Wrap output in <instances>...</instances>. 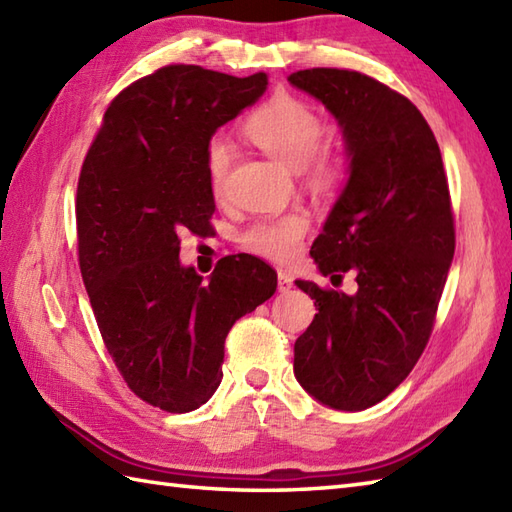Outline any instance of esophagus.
Segmentation results:
<instances>
[{"label": "esophagus", "instance_id": "34e87169", "mask_svg": "<svg viewBox=\"0 0 512 512\" xmlns=\"http://www.w3.org/2000/svg\"><path fill=\"white\" fill-rule=\"evenodd\" d=\"M292 286H295V281H292V275L286 273V270H279V273H277V288H279V292H290Z\"/></svg>", "mask_w": 512, "mask_h": 512}]
</instances>
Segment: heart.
Listing matches in <instances>:
<instances>
[{
  "instance_id": "obj_1",
  "label": "heart",
  "mask_w": 512,
  "mask_h": 512,
  "mask_svg": "<svg viewBox=\"0 0 512 512\" xmlns=\"http://www.w3.org/2000/svg\"><path fill=\"white\" fill-rule=\"evenodd\" d=\"M244 134L279 165L299 171L314 191H330L343 176V160L339 156L332 151H317L323 136L321 118L308 105L290 96H277L250 114ZM228 162H231V149L224 140H213L206 154V169L215 195L224 189ZM306 231L308 217L303 213H288L277 220L250 226L244 233V248L270 262H288L299 253Z\"/></svg>"
}]
</instances>
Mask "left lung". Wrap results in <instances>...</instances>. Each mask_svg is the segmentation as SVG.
<instances>
[{
    "instance_id": "8db88e82",
    "label": "left lung",
    "mask_w": 512,
    "mask_h": 512,
    "mask_svg": "<svg viewBox=\"0 0 512 512\" xmlns=\"http://www.w3.org/2000/svg\"><path fill=\"white\" fill-rule=\"evenodd\" d=\"M339 123L347 182L310 257L332 281L354 273L356 292L295 284L317 314L295 343V376L339 411L387 398L429 341L455 253L449 184L431 127L405 96L354 70L288 76Z\"/></svg>"
}]
</instances>
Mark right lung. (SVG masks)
<instances>
[{
    "label": "right lung",
    "mask_w": 512,
    "mask_h": 512,
    "mask_svg": "<svg viewBox=\"0 0 512 512\" xmlns=\"http://www.w3.org/2000/svg\"><path fill=\"white\" fill-rule=\"evenodd\" d=\"M266 88L264 72L167 65L116 96L83 162V284L118 372L162 411L187 413L215 394L228 330L277 290L275 270L253 255L220 259L206 281L180 262V233L211 231V138Z\"/></svg>",
    "instance_id": "add662e5"
}]
</instances>
